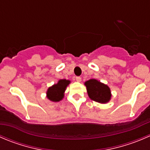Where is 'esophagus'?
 Segmentation results:
<instances>
[{"label":"esophagus","mask_w":150,"mask_h":150,"mask_svg":"<svg viewBox=\"0 0 150 150\" xmlns=\"http://www.w3.org/2000/svg\"><path fill=\"white\" fill-rule=\"evenodd\" d=\"M75 80H76L78 82H80V81H81V78L79 76H77V77H75Z\"/></svg>","instance_id":"esophagus-1"}]
</instances>
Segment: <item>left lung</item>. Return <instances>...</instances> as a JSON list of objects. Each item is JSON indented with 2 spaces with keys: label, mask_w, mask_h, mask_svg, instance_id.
Wrapping results in <instances>:
<instances>
[{
  "label": "left lung",
  "mask_w": 150,
  "mask_h": 150,
  "mask_svg": "<svg viewBox=\"0 0 150 150\" xmlns=\"http://www.w3.org/2000/svg\"><path fill=\"white\" fill-rule=\"evenodd\" d=\"M88 97L94 101L106 103L110 100L111 94L108 86L102 83L95 79H91L85 83Z\"/></svg>",
  "instance_id": "1"
}]
</instances>
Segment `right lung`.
Returning a JSON list of instances; mask_svg holds the SVG:
<instances>
[{
  "label": "right lung",
  "instance_id": "obj_1",
  "mask_svg": "<svg viewBox=\"0 0 150 150\" xmlns=\"http://www.w3.org/2000/svg\"><path fill=\"white\" fill-rule=\"evenodd\" d=\"M70 81L67 80H60L57 84L50 87L47 91V98L53 102H59L64 97V92Z\"/></svg>",
  "mask_w": 150,
  "mask_h": 150
}]
</instances>
